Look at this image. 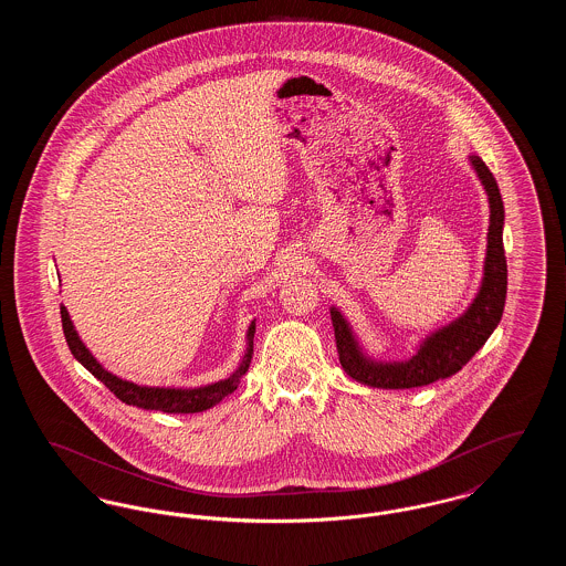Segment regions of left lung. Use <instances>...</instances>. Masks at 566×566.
<instances>
[{
	"instance_id": "1",
	"label": "left lung",
	"mask_w": 566,
	"mask_h": 566,
	"mask_svg": "<svg viewBox=\"0 0 566 566\" xmlns=\"http://www.w3.org/2000/svg\"><path fill=\"white\" fill-rule=\"evenodd\" d=\"M469 163L475 169L490 203L484 277L478 295L457 321L427 335L418 350L413 352V356L392 363L376 360L374 356H369L360 346L346 316L333 305L331 321L335 328L339 363L352 379L371 388L399 390L427 386L437 379L454 376L484 346L496 324L501 323L507 296V261L503 248L505 208L499 185L485 163L475 155L469 157Z\"/></svg>"
}]
</instances>
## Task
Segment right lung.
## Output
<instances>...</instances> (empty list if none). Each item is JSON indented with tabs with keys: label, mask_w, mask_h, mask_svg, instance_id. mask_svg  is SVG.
I'll list each match as a JSON object with an SVG mask.
<instances>
[{
	"label": "right lung",
	"mask_w": 566,
	"mask_h": 566,
	"mask_svg": "<svg viewBox=\"0 0 566 566\" xmlns=\"http://www.w3.org/2000/svg\"><path fill=\"white\" fill-rule=\"evenodd\" d=\"M61 323H63L65 342L74 354V358L81 365H84L99 381H104L123 403L135 405V407H142V409L165 411V413L206 411V409L220 403L224 397H229L240 386L242 377L245 376V371L250 367L252 348H254V331H256V323L252 321L248 326V333H245V352H243L242 360H240V365L235 367V371L231 376L212 381L208 386H199V388H169V386L165 388V386L134 384L129 379L114 376V374H109L108 369H104V365L84 346V342H82L76 326L72 323L65 305H61Z\"/></svg>",
	"instance_id": "obj_1"
}]
</instances>
